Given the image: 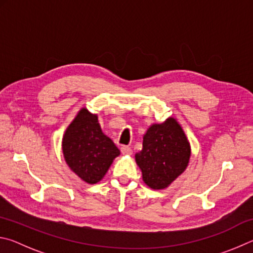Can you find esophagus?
Wrapping results in <instances>:
<instances>
[{
    "label": "esophagus",
    "instance_id": "34e87169",
    "mask_svg": "<svg viewBox=\"0 0 253 253\" xmlns=\"http://www.w3.org/2000/svg\"><path fill=\"white\" fill-rule=\"evenodd\" d=\"M122 153H123V155H131L132 151H131L130 147L123 146V147H122Z\"/></svg>",
    "mask_w": 253,
    "mask_h": 253
}]
</instances>
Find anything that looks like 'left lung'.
Listing matches in <instances>:
<instances>
[{"label": "left lung", "instance_id": "left-lung-1", "mask_svg": "<svg viewBox=\"0 0 253 253\" xmlns=\"http://www.w3.org/2000/svg\"><path fill=\"white\" fill-rule=\"evenodd\" d=\"M190 158V142L174 117L149 126L143 136L142 151L135 154L143 181L153 190L168 188L186 169Z\"/></svg>", "mask_w": 253, "mask_h": 253}]
</instances>
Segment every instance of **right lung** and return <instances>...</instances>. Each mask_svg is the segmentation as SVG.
I'll use <instances>...</instances> for the list:
<instances>
[{
	"label": "right lung",
	"mask_w": 253,
	"mask_h": 253,
	"mask_svg": "<svg viewBox=\"0 0 253 253\" xmlns=\"http://www.w3.org/2000/svg\"><path fill=\"white\" fill-rule=\"evenodd\" d=\"M67 165L88 184L100 182L121 151L101 130L97 114L81 108L62 137Z\"/></svg>",
	"instance_id": "add662e5"
}]
</instances>
